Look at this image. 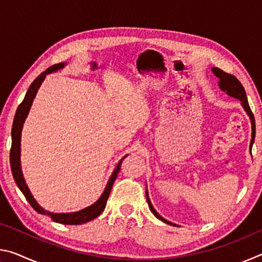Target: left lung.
<instances>
[{
    "label": "left lung",
    "mask_w": 262,
    "mask_h": 262,
    "mask_svg": "<svg viewBox=\"0 0 262 262\" xmlns=\"http://www.w3.org/2000/svg\"><path fill=\"white\" fill-rule=\"evenodd\" d=\"M211 72L214 73L215 76L219 78V86L222 91H224L225 94L228 96L232 97L234 99H238L241 100V104L243 106V108L245 110L246 114L248 115V118H250L251 120V125H252V139H251V143H250V151L252 150V145L254 143V139H255V120H254V115L252 113V111L250 108V105H248V101H247V97H246V92H245V89L242 85V83L238 81V79L233 76V75H230L228 73H224L223 70H221L219 68H211ZM145 195H147V201H148V205L150 210H151L152 214L157 217L158 220H161L164 223H167V224H171V225H174V227H178L177 224L171 223V222H168L167 220L163 219V217L158 214L156 211V209L152 207L151 202H150V199H149V194H148V190L145 192Z\"/></svg>",
    "instance_id": "obj_1"
}]
</instances>
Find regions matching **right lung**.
Listing matches in <instances>:
<instances>
[{"mask_svg": "<svg viewBox=\"0 0 262 262\" xmlns=\"http://www.w3.org/2000/svg\"><path fill=\"white\" fill-rule=\"evenodd\" d=\"M66 64H67V62H61V63L52 66V67L46 69L45 72L39 75V76L34 79L33 83L30 85L29 90H28V92H26V95L24 97V100L21 101L20 105L18 106V108H17L16 114H15V119H14V123H12V129H11L12 143H11V150H10V165H11L12 176H14V179L16 181L17 186H18L20 192L24 194L26 200H28L30 205L33 207V209L35 211L39 212V214H41V215L50 216L52 221L56 222V223L77 225V224L86 223V222L91 221V220H95L96 217H98L101 212H103V210L106 207V202H107V199L110 196L111 189H112L114 180L117 179L118 173L120 172L121 163L123 159L128 156V155H126L125 157H122L121 161L118 163L117 167L114 168L113 173L110 177L107 185H106L103 194L100 195V198L94 203V205L89 206L86 208H84V209L78 210V211L60 212V214H57V212H51L48 210H45L37 201H35V199L33 198L32 193L30 192L28 185H26V183H25L23 172H21V165H20L21 130H23V125L25 122V119L28 118V114L30 112L31 106H32L34 97H35V95H37V92L39 90V88H40L41 83L43 82V79L46 78V75L57 72V70L64 68Z\"/></svg>", "mask_w": 262, "mask_h": 262, "instance_id": "obj_1", "label": "right lung"}]
</instances>
